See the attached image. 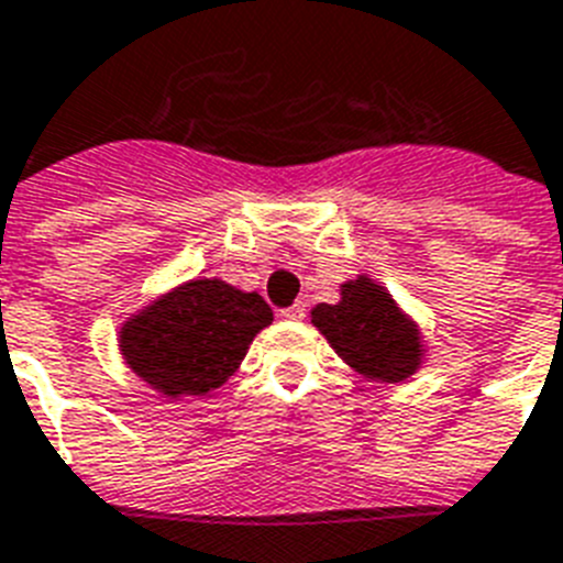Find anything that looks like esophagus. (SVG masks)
<instances>
[{
  "label": "esophagus",
  "instance_id": "obj_1",
  "mask_svg": "<svg viewBox=\"0 0 563 563\" xmlns=\"http://www.w3.org/2000/svg\"><path fill=\"white\" fill-rule=\"evenodd\" d=\"M278 316H282V319H290V322H301V319L308 316V305H305V301H292L290 308L278 310Z\"/></svg>",
  "mask_w": 563,
  "mask_h": 563
}]
</instances>
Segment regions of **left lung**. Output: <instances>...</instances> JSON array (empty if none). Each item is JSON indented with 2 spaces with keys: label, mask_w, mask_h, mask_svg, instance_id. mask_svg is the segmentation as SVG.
<instances>
[{
  "label": "left lung",
  "mask_w": 563,
  "mask_h": 563,
  "mask_svg": "<svg viewBox=\"0 0 563 563\" xmlns=\"http://www.w3.org/2000/svg\"><path fill=\"white\" fill-rule=\"evenodd\" d=\"M313 324L336 354L376 379H406L420 362L417 328L399 313L394 299L368 278L342 285L339 305H316Z\"/></svg>",
  "instance_id": "obj_1"
}]
</instances>
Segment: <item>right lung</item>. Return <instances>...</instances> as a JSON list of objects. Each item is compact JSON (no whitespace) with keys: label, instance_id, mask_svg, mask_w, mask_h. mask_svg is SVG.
I'll list each match as a JSON object with an SVG mask.
<instances>
[{"label":"right lung","instance_id":"obj_1","mask_svg":"<svg viewBox=\"0 0 563 563\" xmlns=\"http://www.w3.org/2000/svg\"><path fill=\"white\" fill-rule=\"evenodd\" d=\"M273 322L258 292L201 278L155 301L120 331V351L137 376L169 397H201L218 388Z\"/></svg>","mask_w":563,"mask_h":563}]
</instances>
